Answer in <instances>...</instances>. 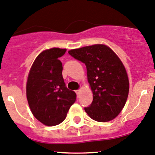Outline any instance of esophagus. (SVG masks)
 <instances>
[{
  "instance_id": "esophagus-1",
  "label": "esophagus",
  "mask_w": 155,
  "mask_h": 155,
  "mask_svg": "<svg viewBox=\"0 0 155 155\" xmlns=\"http://www.w3.org/2000/svg\"><path fill=\"white\" fill-rule=\"evenodd\" d=\"M80 91H81V90H76V91H75V93H76V94H77L78 97L79 94H80Z\"/></svg>"
}]
</instances>
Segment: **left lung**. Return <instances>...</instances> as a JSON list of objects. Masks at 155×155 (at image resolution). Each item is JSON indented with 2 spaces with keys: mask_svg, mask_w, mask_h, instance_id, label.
<instances>
[{
  "mask_svg": "<svg viewBox=\"0 0 155 155\" xmlns=\"http://www.w3.org/2000/svg\"><path fill=\"white\" fill-rule=\"evenodd\" d=\"M68 53L87 68L93 101L85 107V112L101 123L116 118L126 104L129 90L126 70L119 57L102 44L75 48Z\"/></svg>",
  "mask_w": 155,
  "mask_h": 155,
  "instance_id": "obj_1",
  "label": "left lung"
}]
</instances>
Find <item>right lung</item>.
Returning <instances> with one entry per match:
<instances>
[{
	"mask_svg": "<svg viewBox=\"0 0 155 155\" xmlns=\"http://www.w3.org/2000/svg\"><path fill=\"white\" fill-rule=\"evenodd\" d=\"M66 49L52 48L42 51L29 72L26 97L33 116L48 126L60 124L65 119L76 94L65 86L62 64L58 58Z\"/></svg>",
	"mask_w": 155,
	"mask_h": 155,
	"instance_id": "add662e5",
	"label": "right lung"
}]
</instances>
